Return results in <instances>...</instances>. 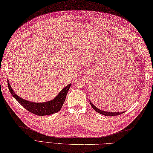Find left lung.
I'll return each mask as SVG.
<instances>
[{
    "mask_svg": "<svg viewBox=\"0 0 153 153\" xmlns=\"http://www.w3.org/2000/svg\"><path fill=\"white\" fill-rule=\"evenodd\" d=\"M90 103L91 105L92 106V108H93L96 112H97L98 113H100L102 115H106V116H116V115H121L122 114H123L125 112H106V111H103V110H101L100 109H98V108H96L94 105H93L92 104V103L90 101Z\"/></svg>",
    "mask_w": 153,
    "mask_h": 153,
    "instance_id": "obj_1",
    "label": "left lung"
}]
</instances>
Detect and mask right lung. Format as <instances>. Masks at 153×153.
<instances>
[{"label": "right lung", "instance_id": "1", "mask_svg": "<svg viewBox=\"0 0 153 153\" xmlns=\"http://www.w3.org/2000/svg\"><path fill=\"white\" fill-rule=\"evenodd\" d=\"M7 85L11 94L18 102L29 112L36 115H48L59 112L62 108L69 87L71 86V84H69L66 87H64L52 101L44 103H34L30 102L18 96L13 91L9 81H7Z\"/></svg>", "mask_w": 153, "mask_h": 153}]
</instances>
